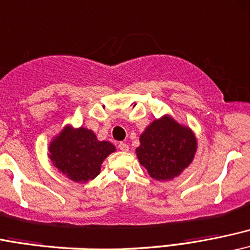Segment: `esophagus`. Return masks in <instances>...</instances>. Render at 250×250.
<instances>
[{"mask_svg":"<svg viewBox=\"0 0 250 250\" xmlns=\"http://www.w3.org/2000/svg\"><path fill=\"white\" fill-rule=\"evenodd\" d=\"M118 147H119V150L124 151V152H126V151H128V145L126 144V143H119Z\"/></svg>","mask_w":250,"mask_h":250,"instance_id":"1","label":"esophagus"}]
</instances>
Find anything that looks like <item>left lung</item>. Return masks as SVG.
Returning <instances> with one entry per match:
<instances>
[{
    "label": "left lung",
    "instance_id": "left-lung-1",
    "mask_svg": "<svg viewBox=\"0 0 250 250\" xmlns=\"http://www.w3.org/2000/svg\"><path fill=\"white\" fill-rule=\"evenodd\" d=\"M139 140L136 150L139 163L157 181L181 175L192 162L197 147L192 131L169 116L156 119L140 134Z\"/></svg>",
    "mask_w": 250,
    "mask_h": 250
}]
</instances>
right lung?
<instances>
[{"mask_svg": "<svg viewBox=\"0 0 250 250\" xmlns=\"http://www.w3.org/2000/svg\"><path fill=\"white\" fill-rule=\"evenodd\" d=\"M114 151L110 142H99L91 130L66 126L50 143L49 158L69 179L86 183L99 175L104 159Z\"/></svg>", "mask_w": 250, "mask_h": 250, "instance_id": "add662e5", "label": "right lung"}]
</instances>
